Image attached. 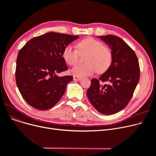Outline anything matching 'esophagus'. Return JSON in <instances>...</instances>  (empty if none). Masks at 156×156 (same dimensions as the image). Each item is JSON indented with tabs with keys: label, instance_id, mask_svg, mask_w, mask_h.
<instances>
[{
	"label": "esophagus",
	"instance_id": "esophagus-1",
	"mask_svg": "<svg viewBox=\"0 0 156 156\" xmlns=\"http://www.w3.org/2000/svg\"><path fill=\"white\" fill-rule=\"evenodd\" d=\"M81 80V78L80 77H78V76H73V80L75 81H80Z\"/></svg>",
	"mask_w": 156,
	"mask_h": 156
}]
</instances>
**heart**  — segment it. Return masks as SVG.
Segmentation results:
<instances>
[{
	"label": "heart",
	"mask_w": 156,
	"mask_h": 156,
	"mask_svg": "<svg viewBox=\"0 0 156 156\" xmlns=\"http://www.w3.org/2000/svg\"><path fill=\"white\" fill-rule=\"evenodd\" d=\"M78 51L71 45L64 48L62 57L65 62L70 66H74L79 61V54L87 53L84 62L85 64L78 65L70 70L74 76L83 77L91 76L97 71L98 73H103L111 66L112 54L110 49L104 46L100 41L88 37L79 42Z\"/></svg>",
	"instance_id": "heart-1"
}]
</instances>
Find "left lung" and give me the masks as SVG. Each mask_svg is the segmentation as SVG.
<instances>
[{
    "label": "left lung",
    "mask_w": 156,
    "mask_h": 156,
    "mask_svg": "<svg viewBox=\"0 0 156 156\" xmlns=\"http://www.w3.org/2000/svg\"><path fill=\"white\" fill-rule=\"evenodd\" d=\"M99 37L111 49L112 61L99 79L91 80L87 95L98 111L110 115L123 109L132 99L140 78V67L135 52L124 40L111 35ZM105 81L109 84H102Z\"/></svg>",
    "instance_id": "1"
}]
</instances>
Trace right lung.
Here are the masks:
<instances>
[{
  "mask_svg": "<svg viewBox=\"0 0 156 156\" xmlns=\"http://www.w3.org/2000/svg\"><path fill=\"white\" fill-rule=\"evenodd\" d=\"M79 36L49 32L33 38L19 51L16 81L25 101L33 108L47 110L64 95L72 76L57 74L68 69L62 57L66 46Z\"/></svg>",
  "mask_w": 156,
  "mask_h": 156,
  "instance_id": "obj_1",
  "label": "right lung"
}]
</instances>
